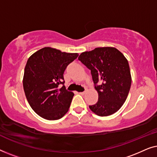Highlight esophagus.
<instances>
[{
    "mask_svg": "<svg viewBox=\"0 0 157 157\" xmlns=\"http://www.w3.org/2000/svg\"><path fill=\"white\" fill-rule=\"evenodd\" d=\"M78 94H81V95H84V94H86V91H82V92H79Z\"/></svg>",
    "mask_w": 157,
    "mask_h": 157,
    "instance_id": "esophagus-1",
    "label": "esophagus"
}]
</instances>
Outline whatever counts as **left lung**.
<instances>
[{"instance_id":"obj_1","label":"left lung","mask_w":157,"mask_h":157,"mask_svg":"<svg viewBox=\"0 0 157 157\" xmlns=\"http://www.w3.org/2000/svg\"><path fill=\"white\" fill-rule=\"evenodd\" d=\"M78 60L91 70L98 94L96 104L89 108L96 115L107 117L122 106L129 92L132 77L127 59L113 47H100L86 51Z\"/></svg>"}]
</instances>
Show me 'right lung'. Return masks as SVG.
<instances>
[{
  "label": "right lung",
  "instance_id": "obj_1",
  "mask_svg": "<svg viewBox=\"0 0 157 157\" xmlns=\"http://www.w3.org/2000/svg\"><path fill=\"white\" fill-rule=\"evenodd\" d=\"M78 56L45 47L28 59L23 89L30 106L40 117L58 120L67 113L74 94L66 89L63 73Z\"/></svg>",
  "mask_w": 157,
  "mask_h": 157
}]
</instances>
